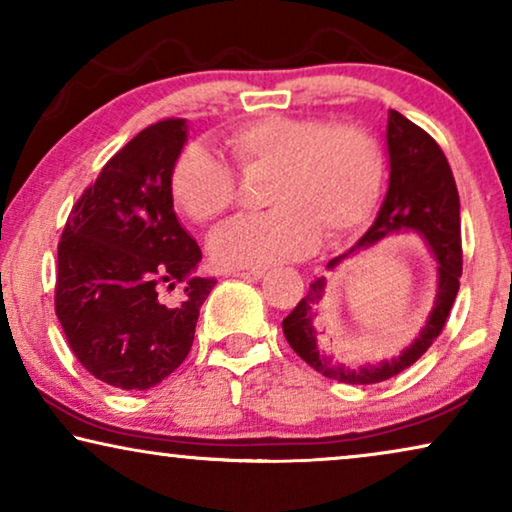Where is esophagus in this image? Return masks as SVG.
Masks as SVG:
<instances>
[{"instance_id": "obj_1", "label": "esophagus", "mask_w": 512, "mask_h": 512, "mask_svg": "<svg viewBox=\"0 0 512 512\" xmlns=\"http://www.w3.org/2000/svg\"><path fill=\"white\" fill-rule=\"evenodd\" d=\"M237 279H247V282H258V279L265 277V270H237L233 272Z\"/></svg>"}]
</instances>
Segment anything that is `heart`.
Returning <instances> with one entry per match:
<instances>
[{"instance_id":"heart-1","label":"heart","mask_w":512,"mask_h":512,"mask_svg":"<svg viewBox=\"0 0 512 512\" xmlns=\"http://www.w3.org/2000/svg\"><path fill=\"white\" fill-rule=\"evenodd\" d=\"M226 146L244 174L270 172L272 207L212 235L209 254L226 270H263L310 254L319 230L333 240L361 226L382 186L380 146L354 125L263 116L230 132ZM235 191L233 170L202 144L188 146L172 170L174 200L200 223L226 214Z\"/></svg>"}]
</instances>
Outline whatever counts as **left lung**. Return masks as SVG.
Here are the masks:
<instances>
[{
    "label": "left lung",
    "mask_w": 512,
    "mask_h": 512,
    "mask_svg": "<svg viewBox=\"0 0 512 512\" xmlns=\"http://www.w3.org/2000/svg\"><path fill=\"white\" fill-rule=\"evenodd\" d=\"M387 158H389V186L380 212L359 242L345 254L328 261L326 270L335 272L342 263L361 256L387 240L391 235H419L436 261V298L426 317V324L415 340L401 352L382 361H366L354 366L335 359L319 345V333L314 319L326 296V277L314 279L310 291L293 307V312L282 321L284 335L300 359L317 373L345 384H375L403 373L426 349L433 345L443 331L447 317L459 291L461 277V219L459 193L454 184L450 163L445 153L433 142V137L408 121L403 114L389 109L387 114Z\"/></svg>",
    "instance_id": "8db88e82"
}]
</instances>
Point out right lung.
<instances>
[{"instance_id": "1", "label": "right lung", "mask_w": 512, "mask_h": 512, "mask_svg": "<svg viewBox=\"0 0 512 512\" xmlns=\"http://www.w3.org/2000/svg\"><path fill=\"white\" fill-rule=\"evenodd\" d=\"M188 139L167 118L130 139L69 214L58 247L55 314L81 366L104 384L144 391L191 352L214 277L174 214L172 170ZM181 285L165 304L159 291Z\"/></svg>"}]
</instances>
